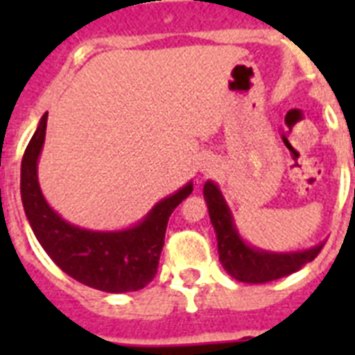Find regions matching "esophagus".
<instances>
[{"instance_id":"esophagus-1","label":"esophagus","mask_w":355,"mask_h":355,"mask_svg":"<svg viewBox=\"0 0 355 355\" xmlns=\"http://www.w3.org/2000/svg\"><path fill=\"white\" fill-rule=\"evenodd\" d=\"M208 171H211V162H206L205 169H202V173H208Z\"/></svg>"}]
</instances>
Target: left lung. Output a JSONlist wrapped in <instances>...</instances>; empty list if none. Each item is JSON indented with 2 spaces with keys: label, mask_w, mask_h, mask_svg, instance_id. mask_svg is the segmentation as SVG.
<instances>
[{
  "label": "left lung",
  "mask_w": 355,
  "mask_h": 355,
  "mask_svg": "<svg viewBox=\"0 0 355 355\" xmlns=\"http://www.w3.org/2000/svg\"><path fill=\"white\" fill-rule=\"evenodd\" d=\"M202 193L208 205L211 227L217 236L219 261L236 280L245 284H265L278 280L298 270L302 265L313 261L320 248L324 247V243H319L315 247L297 252H269L250 247L237 232L232 211L228 208L219 186L214 180H208Z\"/></svg>",
  "instance_id": "1"
}]
</instances>
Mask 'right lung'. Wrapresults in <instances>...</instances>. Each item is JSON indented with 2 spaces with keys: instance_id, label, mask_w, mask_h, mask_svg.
<instances>
[{
  "instance_id": "obj_1",
  "label": "right lung",
  "mask_w": 355,
  "mask_h": 355,
  "mask_svg": "<svg viewBox=\"0 0 355 355\" xmlns=\"http://www.w3.org/2000/svg\"><path fill=\"white\" fill-rule=\"evenodd\" d=\"M44 114L21 160V202L36 239L68 276L105 293L138 291L158 269L167 221L173 210L193 191V182L162 199L153 210L125 230H88L64 221L42 195L38 158L46 139Z\"/></svg>"
}]
</instances>
